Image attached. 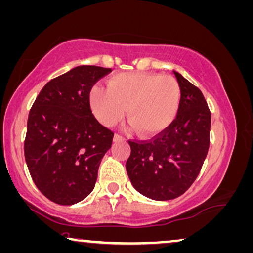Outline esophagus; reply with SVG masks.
Here are the masks:
<instances>
[{
    "mask_svg": "<svg viewBox=\"0 0 253 253\" xmlns=\"http://www.w3.org/2000/svg\"><path fill=\"white\" fill-rule=\"evenodd\" d=\"M124 140H125V138L120 136L119 134H115V136H113V141L115 142H119V141H124Z\"/></svg>",
    "mask_w": 253,
    "mask_h": 253,
    "instance_id": "esophagus-1",
    "label": "esophagus"
}]
</instances>
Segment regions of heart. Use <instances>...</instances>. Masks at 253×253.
Masks as SVG:
<instances>
[{"label": "heart", "instance_id": "heart-1", "mask_svg": "<svg viewBox=\"0 0 253 253\" xmlns=\"http://www.w3.org/2000/svg\"><path fill=\"white\" fill-rule=\"evenodd\" d=\"M181 90L175 78L150 72L118 73L106 81V90L94 87L90 108L104 126L118 124L125 116L131 129L143 137L165 130L179 110Z\"/></svg>", "mask_w": 253, "mask_h": 253}]
</instances>
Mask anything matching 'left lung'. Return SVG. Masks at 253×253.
<instances>
[{
  "label": "left lung",
  "mask_w": 253,
  "mask_h": 253,
  "mask_svg": "<svg viewBox=\"0 0 253 253\" xmlns=\"http://www.w3.org/2000/svg\"><path fill=\"white\" fill-rule=\"evenodd\" d=\"M173 72L181 90L176 118L150 141H128V177L138 193L155 201L181 196L196 180L210 147L208 103L196 86Z\"/></svg>",
  "instance_id": "obj_1"
}]
</instances>
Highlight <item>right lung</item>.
Listing matches in <instances>:
<instances>
[{
	"label": "right lung",
	"mask_w": 253,
	"mask_h": 253,
	"mask_svg": "<svg viewBox=\"0 0 253 253\" xmlns=\"http://www.w3.org/2000/svg\"><path fill=\"white\" fill-rule=\"evenodd\" d=\"M111 72L81 65L49 81L31 108L24 143L32 180L48 199L73 205L95 187L113 133L91 113L89 92Z\"/></svg>",
	"instance_id": "add662e5"
}]
</instances>
